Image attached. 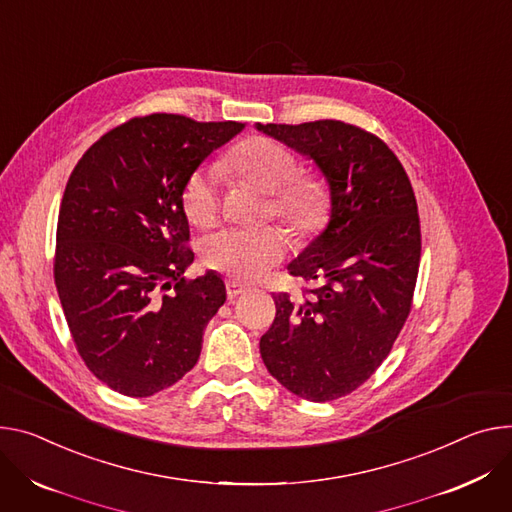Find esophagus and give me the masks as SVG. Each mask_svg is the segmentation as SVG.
Wrapping results in <instances>:
<instances>
[{"instance_id": "obj_1", "label": "esophagus", "mask_w": 512, "mask_h": 512, "mask_svg": "<svg viewBox=\"0 0 512 512\" xmlns=\"http://www.w3.org/2000/svg\"><path fill=\"white\" fill-rule=\"evenodd\" d=\"M247 288L241 284V282H235V280H226V296L228 300H235L237 296L245 294Z\"/></svg>"}]
</instances>
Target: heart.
<instances>
[{"mask_svg":"<svg viewBox=\"0 0 512 512\" xmlns=\"http://www.w3.org/2000/svg\"><path fill=\"white\" fill-rule=\"evenodd\" d=\"M224 169L237 173L253 188L267 194L269 214L284 220L296 235L312 237L331 216L327 183L316 177H298L294 153L269 138H251L224 159ZM183 212L194 224L206 226L218 214V173L212 167L196 169L183 185ZM208 267L237 280L255 282L288 253V239L280 228L224 226L204 241Z\"/></svg>","mask_w":512,"mask_h":512,"instance_id":"b5f03b06","label":"heart"}]
</instances>
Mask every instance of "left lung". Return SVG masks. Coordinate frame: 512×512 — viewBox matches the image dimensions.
<instances>
[{
  "label": "left lung",
  "mask_w": 512,
  "mask_h": 512,
  "mask_svg": "<svg viewBox=\"0 0 512 512\" xmlns=\"http://www.w3.org/2000/svg\"><path fill=\"white\" fill-rule=\"evenodd\" d=\"M255 128L310 159L331 194L327 226L288 265L318 286L306 300L273 296L261 357L292 394L335 400L374 374L408 318L421 261L416 198L396 155L357 126L318 120Z\"/></svg>",
  "instance_id": "obj_1"
}]
</instances>
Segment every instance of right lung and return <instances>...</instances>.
<instances>
[{"label": "right lung", "mask_w": 512, "mask_h": 512, "mask_svg": "<svg viewBox=\"0 0 512 512\" xmlns=\"http://www.w3.org/2000/svg\"><path fill=\"white\" fill-rule=\"evenodd\" d=\"M245 124L175 114L134 118L75 165L57 224L55 284L91 374L147 398L196 365L206 324L226 300L216 271L194 263L183 185Z\"/></svg>", "instance_id": "obj_1"}]
</instances>
